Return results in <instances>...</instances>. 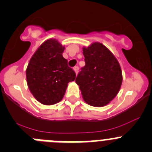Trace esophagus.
<instances>
[{"mask_svg":"<svg viewBox=\"0 0 152 152\" xmlns=\"http://www.w3.org/2000/svg\"><path fill=\"white\" fill-rule=\"evenodd\" d=\"M73 69H74V71H75V73H76V74H77L78 72H79V66H74Z\"/></svg>","mask_w":152,"mask_h":152,"instance_id":"obj_1","label":"esophagus"}]
</instances>
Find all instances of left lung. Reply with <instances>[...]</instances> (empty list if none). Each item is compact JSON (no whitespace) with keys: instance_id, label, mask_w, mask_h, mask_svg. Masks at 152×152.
<instances>
[{"instance_id":"obj_1","label":"left lung","mask_w":152,"mask_h":152,"mask_svg":"<svg viewBox=\"0 0 152 152\" xmlns=\"http://www.w3.org/2000/svg\"><path fill=\"white\" fill-rule=\"evenodd\" d=\"M83 51L86 65L76 77V84L88 104L97 107L106 106L120 90L121 66L114 55L100 42H93Z\"/></svg>"}]
</instances>
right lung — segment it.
<instances>
[{
  "mask_svg": "<svg viewBox=\"0 0 152 152\" xmlns=\"http://www.w3.org/2000/svg\"><path fill=\"white\" fill-rule=\"evenodd\" d=\"M64 50L55 39L42 42L31 57L26 69L29 90L37 100L44 105H53L64 97L69 82L76 73L69 67L62 55Z\"/></svg>",
  "mask_w": 152,
  "mask_h": 152,
  "instance_id": "add662e5",
  "label": "right lung"
}]
</instances>
